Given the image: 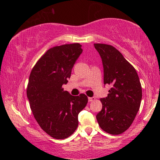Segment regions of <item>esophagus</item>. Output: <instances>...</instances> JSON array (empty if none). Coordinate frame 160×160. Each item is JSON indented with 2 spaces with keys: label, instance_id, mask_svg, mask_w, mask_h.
<instances>
[{
  "label": "esophagus",
  "instance_id": "obj_1",
  "mask_svg": "<svg viewBox=\"0 0 160 160\" xmlns=\"http://www.w3.org/2000/svg\"><path fill=\"white\" fill-rule=\"evenodd\" d=\"M95 98H88V101H89V102H92V101H94L95 100Z\"/></svg>",
  "mask_w": 160,
  "mask_h": 160
}]
</instances>
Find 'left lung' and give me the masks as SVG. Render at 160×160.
Wrapping results in <instances>:
<instances>
[{
    "mask_svg": "<svg viewBox=\"0 0 160 160\" xmlns=\"http://www.w3.org/2000/svg\"><path fill=\"white\" fill-rule=\"evenodd\" d=\"M102 59L104 84L111 85L101 98V111L96 115L99 125L111 135H120L135 120L142 100V87L136 70L112 45L95 43Z\"/></svg>",
    "mask_w": 160,
    "mask_h": 160,
    "instance_id": "8db88e82",
    "label": "left lung"
}]
</instances>
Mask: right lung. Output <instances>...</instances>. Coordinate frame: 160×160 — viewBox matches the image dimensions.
<instances>
[{"label": "right lung", "instance_id": "right-lung-1", "mask_svg": "<svg viewBox=\"0 0 160 160\" xmlns=\"http://www.w3.org/2000/svg\"><path fill=\"white\" fill-rule=\"evenodd\" d=\"M81 47L73 43L50 48L30 72L27 88L30 109L40 128L55 139L72 135L78 126V114L88 103L85 94L72 96L62 88L82 52Z\"/></svg>", "mask_w": 160, "mask_h": 160}]
</instances>
